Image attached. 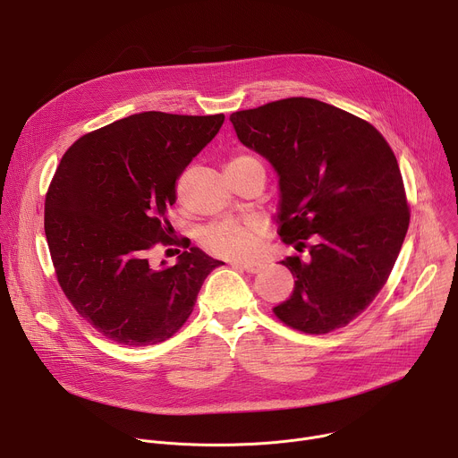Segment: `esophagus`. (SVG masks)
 Returning a JSON list of instances; mask_svg holds the SVG:
<instances>
[{
    "label": "esophagus",
    "instance_id": "1",
    "mask_svg": "<svg viewBox=\"0 0 458 458\" xmlns=\"http://www.w3.org/2000/svg\"><path fill=\"white\" fill-rule=\"evenodd\" d=\"M235 268H241V270H244V272H248V274H257L260 268V263H239V260H235V263H232Z\"/></svg>",
    "mask_w": 458,
    "mask_h": 458
}]
</instances>
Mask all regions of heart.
I'll use <instances>...</instances> for the list:
<instances>
[{"mask_svg":"<svg viewBox=\"0 0 458 458\" xmlns=\"http://www.w3.org/2000/svg\"><path fill=\"white\" fill-rule=\"evenodd\" d=\"M251 161H257V159H253L251 156H237L228 163V166H239ZM263 233H265V226L259 221H250L246 225L217 223L208 226L201 233V241L210 251L217 255L244 259L257 250L260 239H263Z\"/></svg>","mask_w":458,"mask_h":458,"instance_id":"obj_1","label":"heart"}]
</instances>
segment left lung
<instances>
[{"label": "left lung", "mask_w": 458, "mask_h": 458, "mask_svg": "<svg viewBox=\"0 0 458 458\" xmlns=\"http://www.w3.org/2000/svg\"><path fill=\"white\" fill-rule=\"evenodd\" d=\"M239 141L277 172L279 235L310 259L281 260L295 281L274 313L304 334L359 317L386 284L410 208L397 157L368 121L310 98L233 112Z\"/></svg>", "instance_id": "left-lung-1"}]
</instances>
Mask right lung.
<instances>
[{"label": "right lung", "mask_w": 458, "mask_h": 458, "mask_svg": "<svg viewBox=\"0 0 458 458\" xmlns=\"http://www.w3.org/2000/svg\"><path fill=\"white\" fill-rule=\"evenodd\" d=\"M223 123V114L141 112L64 152L45 199V235L61 290L103 337L128 348L170 339L225 265L195 246L174 267L148 260L157 242H174L175 182Z\"/></svg>", "instance_id": "add662e5"}]
</instances>
